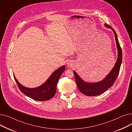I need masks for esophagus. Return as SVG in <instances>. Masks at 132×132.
Segmentation results:
<instances>
[{
    "label": "esophagus",
    "instance_id": "esophagus-1",
    "mask_svg": "<svg viewBox=\"0 0 132 132\" xmlns=\"http://www.w3.org/2000/svg\"><path fill=\"white\" fill-rule=\"evenodd\" d=\"M67 66H68L69 67H71L73 66V61H71V60H70V61H68L67 62Z\"/></svg>",
    "mask_w": 132,
    "mask_h": 132
}]
</instances>
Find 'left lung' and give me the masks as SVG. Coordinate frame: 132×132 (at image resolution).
<instances>
[{
	"mask_svg": "<svg viewBox=\"0 0 132 132\" xmlns=\"http://www.w3.org/2000/svg\"><path fill=\"white\" fill-rule=\"evenodd\" d=\"M108 28L111 29L114 32L116 45L118 50V58L113 68L102 81L97 82H87L83 80L77 73L74 71L76 84L81 93L88 96L99 95L112 87L119 74L121 64L122 63V50L120 46L117 34L111 27L107 24H104Z\"/></svg>",
	"mask_w": 132,
	"mask_h": 132,
	"instance_id": "8db88e82",
	"label": "left lung"
}]
</instances>
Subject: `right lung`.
I'll use <instances>...</instances> for the list:
<instances>
[{"label": "right lung", "mask_w": 132, "mask_h": 132, "mask_svg": "<svg viewBox=\"0 0 132 132\" xmlns=\"http://www.w3.org/2000/svg\"><path fill=\"white\" fill-rule=\"evenodd\" d=\"M65 70V66H62L54 71L50 77L40 86L30 88L21 85L16 80L15 76V80L20 91L26 96L36 101H45L49 100L54 96L57 90V85L61 75Z\"/></svg>", "instance_id": "right-lung-1"}]
</instances>
